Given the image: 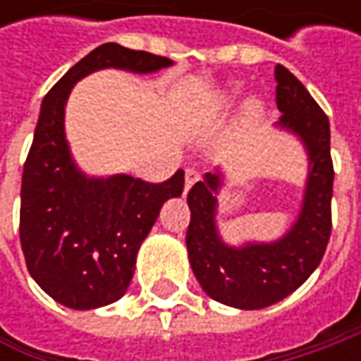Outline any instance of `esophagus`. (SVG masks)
<instances>
[{"label": "esophagus", "instance_id": "1", "mask_svg": "<svg viewBox=\"0 0 361 361\" xmlns=\"http://www.w3.org/2000/svg\"><path fill=\"white\" fill-rule=\"evenodd\" d=\"M197 180H199V173H197L195 169H187V171H185V192H187L188 188L192 187Z\"/></svg>", "mask_w": 361, "mask_h": 361}]
</instances>
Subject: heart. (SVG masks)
Listing matches in <instances>:
<instances>
[{
  "instance_id": "heart-1",
  "label": "heart",
  "mask_w": 361,
  "mask_h": 361,
  "mask_svg": "<svg viewBox=\"0 0 361 361\" xmlns=\"http://www.w3.org/2000/svg\"><path fill=\"white\" fill-rule=\"evenodd\" d=\"M247 112H249L251 116H253V114H257V112H259V104H257V102H251V104L247 106Z\"/></svg>"
}]
</instances>
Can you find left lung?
<instances>
[{
	"instance_id": "1",
	"label": "left lung",
	"mask_w": 361,
	"mask_h": 361,
	"mask_svg": "<svg viewBox=\"0 0 361 361\" xmlns=\"http://www.w3.org/2000/svg\"><path fill=\"white\" fill-rule=\"evenodd\" d=\"M277 128L298 136L307 154V178L298 219L275 241H223L216 195L225 187L221 169L207 173L188 190V261L202 291L237 310H263L291 295L317 269L331 235L334 164L329 120L312 94L287 68L277 63Z\"/></svg>"
}]
</instances>
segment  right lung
<instances>
[{"label": "right lung", "instance_id": "add662e5", "mask_svg": "<svg viewBox=\"0 0 361 361\" xmlns=\"http://www.w3.org/2000/svg\"><path fill=\"white\" fill-rule=\"evenodd\" d=\"M173 60L102 44L72 66L42 102L21 176L20 239L30 275L70 310L118 301L134 275L140 245L162 204L183 195L185 173L152 185L130 174L88 176L66 138V104L74 84L116 68L154 74Z\"/></svg>", "mask_w": 361, "mask_h": 361}]
</instances>
